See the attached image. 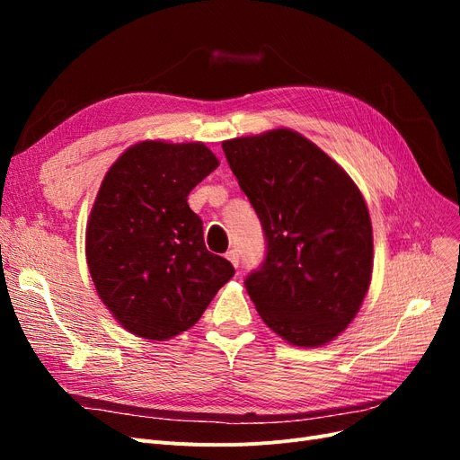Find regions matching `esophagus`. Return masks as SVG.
I'll use <instances>...</instances> for the list:
<instances>
[{"label": "esophagus", "mask_w": 460, "mask_h": 460, "mask_svg": "<svg viewBox=\"0 0 460 460\" xmlns=\"http://www.w3.org/2000/svg\"><path fill=\"white\" fill-rule=\"evenodd\" d=\"M226 259L234 264V267H238V264H240V255H238V252H235V249H230V252L226 253Z\"/></svg>", "instance_id": "34e87169"}]
</instances>
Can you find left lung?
I'll return each instance as SVG.
<instances>
[{
    "label": "left lung",
    "instance_id": "8db88e82",
    "mask_svg": "<svg viewBox=\"0 0 460 460\" xmlns=\"http://www.w3.org/2000/svg\"><path fill=\"white\" fill-rule=\"evenodd\" d=\"M222 149L267 242L262 264L243 282L261 318L294 345L332 341L358 313L372 274V225L358 188L288 128Z\"/></svg>",
    "mask_w": 460,
    "mask_h": 460
}]
</instances>
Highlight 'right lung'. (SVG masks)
I'll return each mask as SVG.
<instances>
[{"instance_id":"add662e5","label":"right lung","mask_w":460,"mask_h":460,"mask_svg":"<svg viewBox=\"0 0 460 460\" xmlns=\"http://www.w3.org/2000/svg\"><path fill=\"white\" fill-rule=\"evenodd\" d=\"M218 166L203 144L142 142L105 174L86 228V259L105 307L128 332L164 341L201 318L234 276L207 252L188 193Z\"/></svg>"}]
</instances>
